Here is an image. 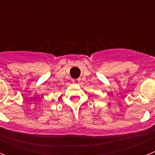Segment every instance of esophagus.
Instances as JSON below:
<instances>
[{
	"mask_svg": "<svg viewBox=\"0 0 155 155\" xmlns=\"http://www.w3.org/2000/svg\"><path fill=\"white\" fill-rule=\"evenodd\" d=\"M81 81V80L79 78H77V79H73L72 80V82H73L74 84H78L79 82Z\"/></svg>",
	"mask_w": 155,
	"mask_h": 155,
	"instance_id": "1",
	"label": "esophagus"
}]
</instances>
